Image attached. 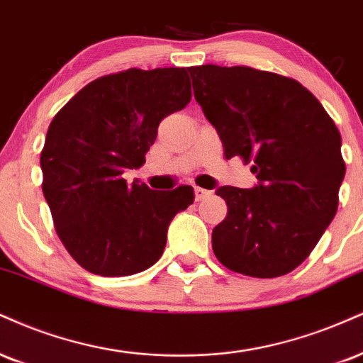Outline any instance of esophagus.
Wrapping results in <instances>:
<instances>
[{
	"mask_svg": "<svg viewBox=\"0 0 363 363\" xmlns=\"http://www.w3.org/2000/svg\"><path fill=\"white\" fill-rule=\"evenodd\" d=\"M194 196H196V201H204L211 196V191L203 189V187H194Z\"/></svg>",
	"mask_w": 363,
	"mask_h": 363,
	"instance_id": "esophagus-1",
	"label": "esophagus"
}]
</instances>
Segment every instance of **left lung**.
<instances>
[{"label": "left lung", "mask_w": 363, "mask_h": 363, "mask_svg": "<svg viewBox=\"0 0 363 363\" xmlns=\"http://www.w3.org/2000/svg\"><path fill=\"white\" fill-rule=\"evenodd\" d=\"M194 98L220 135L226 159L252 164V189L223 186L228 215L213 252L233 272L272 279L308 259L338 209L342 137L303 84L245 65L187 69Z\"/></svg>", "instance_id": "8db88e82"}]
</instances>
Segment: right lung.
Masks as SVG:
<instances>
[{"label": "right lung", "instance_id": "right-lung-1", "mask_svg": "<svg viewBox=\"0 0 363 363\" xmlns=\"http://www.w3.org/2000/svg\"><path fill=\"white\" fill-rule=\"evenodd\" d=\"M189 101L187 69H128L89 82L52 120L42 191L60 242L87 272L132 276L162 257L170 221L193 204V187L128 186L123 172L145 164L160 121Z\"/></svg>", "mask_w": 363, "mask_h": 363}]
</instances>
